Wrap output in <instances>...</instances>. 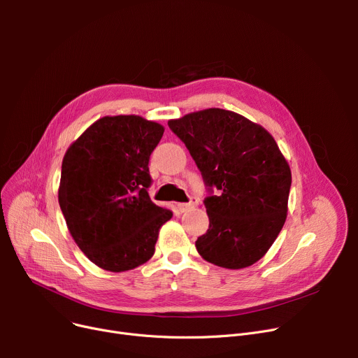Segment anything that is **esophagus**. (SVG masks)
Returning a JSON list of instances; mask_svg holds the SVG:
<instances>
[{
	"mask_svg": "<svg viewBox=\"0 0 358 358\" xmlns=\"http://www.w3.org/2000/svg\"><path fill=\"white\" fill-rule=\"evenodd\" d=\"M197 204H199V200H197L196 197H192L189 203H180V204H178V210H180L181 213H185V212L192 210L193 208H196Z\"/></svg>",
	"mask_w": 358,
	"mask_h": 358,
	"instance_id": "obj_1",
	"label": "esophagus"
}]
</instances>
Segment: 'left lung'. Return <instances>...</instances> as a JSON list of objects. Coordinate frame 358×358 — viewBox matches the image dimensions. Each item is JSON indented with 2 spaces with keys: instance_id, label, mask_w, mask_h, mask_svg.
Masks as SVG:
<instances>
[{
  "instance_id": "left-lung-1",
  "label": "left lung",
  "mask_w": 358,
  "mask_h": 358,
  "mask_svg": "<svg viewBox=\"0 0 358 358\" xmlns=\"http://www.w3.org/2000/svg\"><path fill=\"white\" fill-rule=\"evenodd\" d=\"M168 126L185 143L210 192L204 199L209 229L196 241L199 254L229 270L252 266L270 250L287 216L292 173L274 138L223 108L194 111Z\"/></svg>"
}]
</instances>
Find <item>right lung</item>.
Listing matches in <instances>:
<instances>
[{
	"mask_svg": "<svg viewBox=\"0 0 358 358\" xmlns=\"http://www.w3.org/2000/svg\"><path fill=\"white\" fill-rule=\"evenodd\" d=\"M164 126L141 116H106L92 123L62 161L59 206L80 250L103 270L136 268L155 252L173 212L148 194L149 157Z\"/></svg>",
	"mask_w": 358,
	"mask_h": 358,
	"instance_id": "add662e5",
	"label": "right lung"
}]
</instances>
